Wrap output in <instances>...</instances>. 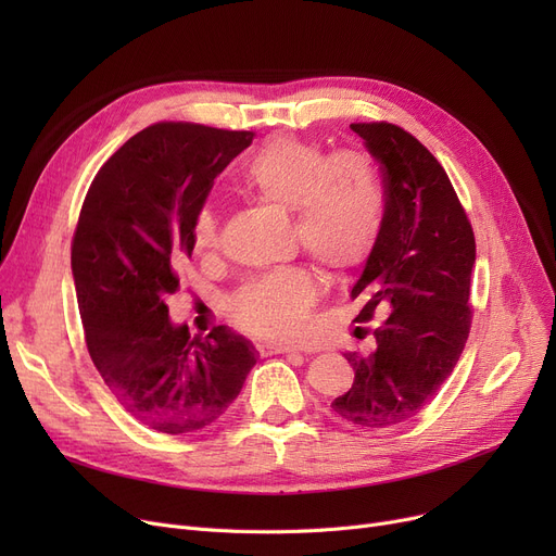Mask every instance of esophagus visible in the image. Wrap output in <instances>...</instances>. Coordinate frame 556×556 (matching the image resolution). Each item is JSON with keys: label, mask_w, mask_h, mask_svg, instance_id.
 <instances>
[{"label": "esophagus", "mask_w": 556, "mask_h": 556, "mask_svg": "<svg viewBox=\"0 0 556 556\" xmlns=\"http://www.w3.org/2000/svg\"><path fill=\"white\" fill-rule=\"evenodd\" d=\"M258 352L263 356H273V354H283V356H302L298 349L293 346H279V344H268V342H261L258 344Z\"/></svg>", "instance_id": "obj_1"}]
</instances>
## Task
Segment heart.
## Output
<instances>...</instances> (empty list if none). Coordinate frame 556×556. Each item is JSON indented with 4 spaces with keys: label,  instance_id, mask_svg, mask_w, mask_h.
I'll use <instances>...</instances> for the list:
<instances>
[{
    "label": "heart",
    "instance_id": "heart-1",
    "mask_svg": "<svg viewBox=\"0 0 556 556\" xmlns=\"http://www.w3.org/2000/svg\"><path fill=\"white\" fill-rule=\"evenodd\" d=\"M243 187L277 207L293 210L302 248L329 273L352 270L369 256L383 227V189L371 160L356 151L327 155L315 141L275 137L248 160ZM193 243H218V214L200 207ZM317 288L302 268H283L248 281L231 311L248 331L295 340L306 327Z\"/></svg>",
    "mask_w": 556,
    "mask_h": 556
}]
</instances>
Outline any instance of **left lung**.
Returning <instances> with one entry per match:
<instances>
[{"mask_svg": "<svg viewBox=\"0 0 556 556\" xmlns=\"http://www.w3.org/2000/svg\"><path fill=\"white\" fill-rule=\"evenodd\" d=\"M381 164L386 212L378 241L352 298L369 319L381 304L388 317L367 354L344 352L354 386L333 413L365 430L413 419L457 365L469 338V288L476 239L442 164L426 146L392 124H352Z\"/></svg>", "mask_w": 556, "mask_h": 556, "instance_id": "1", "label": "left lung"}]
</instances>
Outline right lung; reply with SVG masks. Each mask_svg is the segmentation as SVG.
I'll return each instance as SVG.
<instances>
[{
    "label": "right lung",
    "mask_w": 556,
    "mask_h": 556,
    "mask_svg": "<svg viewBox=\"0 0 556 556\" xmlns=\"http://www.w3.org/2000/svg\"><path fill=\"white\" fill-rule=\"evenodd\" d=\"M250 143L245 130L149 126L101 166L83 202L72 275L87 352L116 401L157 432L212 426L256 363L245 336L216 327L191 338L166 306L195 245L198 210Z\"/></svg>",
    "instance_id": "right-lung-1"
}]
</instances>
